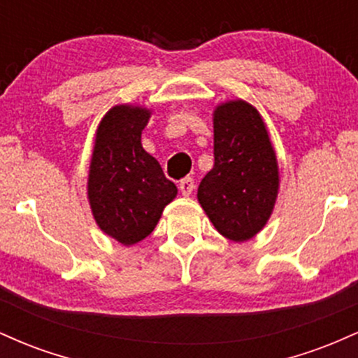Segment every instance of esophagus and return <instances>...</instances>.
Instances as JSON below:
<instances>
[{
	"label": "esophagus",
	"mask_w": 358,
	"mask_h": 358,
	"mask_svg": "<svg viewBox=\"0 0 358 358\" xmlns=\"http://www.w3.org/2000/svg\"><path fill=\"white\" fill-rule=\"evenodd\" d=\"M178 188H180V192H182V195L188 196V195H192L193 190H195V182H193V178H185L180 182Z\"/></svg>",
	"instance_id": "34e87169"
}]
</instances>
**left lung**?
Segmentation results:
<instances>
[{"label":"left lung","instance_id":"left-lung-1","mask_svg":"<svg viewBox=\"0 0 358 358\" xmlns=\"http://www.w3.org/2000/svg\"><path fill=\"white\" fill-rule=\"evenodd\" d=\"M213 158L196 192L199 203L225 239H252L268 224L281 180L268 126L248 101L213 109Z\"/></svg>","mask_w":358,"mask_h":358}]
</instances>
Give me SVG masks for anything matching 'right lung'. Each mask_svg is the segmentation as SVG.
Segmentation results:
<instances>
[{
    "instance_id": "add662e5",
    "label": "right lung",
    "mask_w": 358,
    "mask_h": 358,
    "mask_svg": "<svg viewBox=\"0 0 358 358\" xmlns=\"http://www.w3.org/2000/svg\"><path fill=\"white\" fill-rule=\"evenodd\" d=\"M151 109L119 104L101 119L87 175V200L94 220L122 245L146 239L163 208L176 196L175 183L141 145Z\"/></svg>"
}]
</instances>
